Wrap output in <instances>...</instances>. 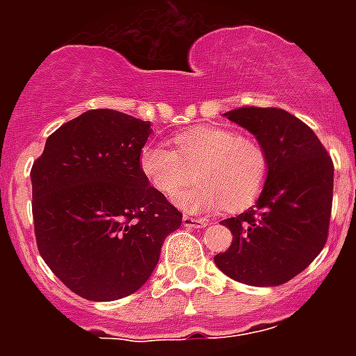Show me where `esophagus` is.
I'll return each instance as SVG.
<instances>
[{
  "label": "esophagus",
  "mask_w": 356,
  "mask_h": 356,
  "mask_svg": "<svg viewBox=\"0 0 356 356\" xmlns=\"http://www.w3.org/2000/svg\"><path fill=\"white\" fill-rule=\"evenodd\" d=\"M184 226L185 228H205L207 221L205 219H200V217H191V216H184Z\"/></svg>",
  "instance_id": "34e87169"
}]
</instances>
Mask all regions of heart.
<instances>
[{"instance_id": "heart-1", "label": "heart", "mask_w": 356, "mask_h": 356, "mask_svg": "<svg viewBox=\"0 0 356 356\" xmlns=\"http://www.w3.org/2000/svg\"><path fill=\"white\" fill-rule=\"evenodd\" d=\"M176 151L162 144L140 149L144 178L163 196H175L195 169L198 181L175 201L187 212L222 207L238 212L262 193L269 172L266 149L254 139L221 127H194L175 135Z\"/></svg>"}]
</instances>
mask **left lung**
<instances>
[{
	"label": "left lung",
	"mask_w": 356,
	"mask_h": 356,
	"mask_svg": "<svg viewBox=\"0 0 356 356\" xmlns=\"http://www.w3.org/2000/svg\"><path fill=\"white\" fill-rule=\"evenodd\" d=\"M225 115L257 137L269 172L257 203L221 221L234 241L213 262L235 282L276 287L307 269L325 248L333 162L317 135L285 110L242 106Z\"/></svg>",
	"instance_id": "1"
}]
</instances>
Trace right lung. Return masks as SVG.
<instances>
[{
    "label": "right lung",
    "mask_w": 356,
    "mask_h": 356,
    "mask_svg": "<svg viewBox=\"0 0 356 356\" xmlns=\"http://www.w3.org/2000/svg\"><path fill=\"white\" fill-rule=\"evenodd\" d=\"M149 121L87 110L53 131L31 168L40 257L65 287L90 301L139 291L181 212L139 168Z\"/></svg>",
    "instance_id": "obj_1"
}]
</instances>
